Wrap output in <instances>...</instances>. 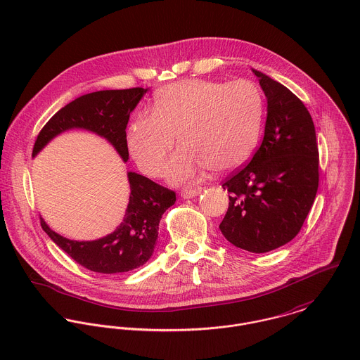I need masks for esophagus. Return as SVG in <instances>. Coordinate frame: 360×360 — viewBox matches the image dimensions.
Instances as JSON below:
<instances>
[{"instance_id": "34e87169", "label": "esophagus", "mask_w": 360, "mask_h": 360, "mask_svg": "<svg viewBox=\"0 0 360 360\" xmlns=\"http://www.w3.org/2000/svg\"><path fill=\"white\" fill-rule=\"evenodd\" d=\"M200 192H202V188H200V186H196V188H192V189H188V191H182V192H181V196H182L184 199H191V198L198 196Z\"/></svg>"}]
</instances>
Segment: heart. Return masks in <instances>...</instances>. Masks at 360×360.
I'll use <instances>...</instances> for the list:
<instances>
[{"mask_svg": "<svg viewBox=\"0 0 360 360\" xmlns=\"http://www.w3.org/2000/svg\"><path fill=\"white\" fill-rule=\"evenodd\" d=\"M263 114V93L252 80L186 79L160 89L153 110L135 115L127 147L146 175L160 176L176 134L182 146L167 165V178L185 185L209 168L222 172L243 164L259 141Z\"/></svg>", "mask_w": 360, "mask_h": 360, "instance_id": "obj_1", "label": "heart"}]
</instances>
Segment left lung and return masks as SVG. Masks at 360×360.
Masks as SVG:
<instances>
[{
	"label": "left lung",
	"mask_w": 360,
	"mask_h": 360,
	"mask_svg": "<svg viewBox=\"0 0 360 360\" xmlns=\"http://www.w3.org/2000/svg\"><path fill=\"white\" fill-rule=\"evenodd\" d=\"M267 97L264 138L252 160L231 174L222 235L236 248L266 253L292 240L319 188V147L304 104L284 84L255 71Z\"/></svg>",
	"instance_id": "left-lung-1"
}]
</instances>
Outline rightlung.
Segmentation results:
<instances>
[{
  "instance_id": "1",
  "label": "right lung",
  "mask_w": 360,
  "mask_h": 360,
  "mask_svg": "<svg viewBox=\"0 0 360 360\" xmlns=\"http://www.w3.org/2000/svg\"><path fill=\"white\" fill-rule=\"evenodd\" d=\"M143 87L100 90L77 97L43 127L33 146L36 155L54 136L72 128L91 131L115 147L128 161L127 125L129 115L143 97ZM131 195L124 221L110 235L89 242H77L56 233L40 218L46 233L82 267L101 274L135 270L151 257L158 236V224L176 195L136 172H128Z\"/></svg>"
}]
</instances>
